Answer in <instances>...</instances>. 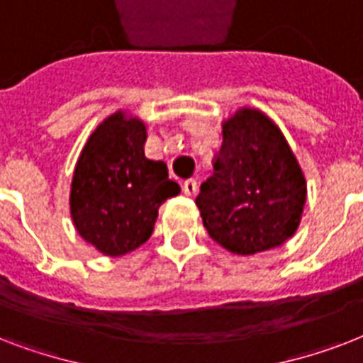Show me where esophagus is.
<instances>
[{"label":"esophagus","instance_id":"34e87169","mask_svg":"<svg viewBox=\"0 0 363 363\" xmlns=\"http://www.w3.org/2000/svg\"><path fill=\"white\" fill-rule=\"evenodd\" d=\"M182 192L186 194V196H194V194L198 192V182L194 181V179H186V181L182 182Z\"/></svg>","mask_w":363,"mask_h":363}]
</instances>
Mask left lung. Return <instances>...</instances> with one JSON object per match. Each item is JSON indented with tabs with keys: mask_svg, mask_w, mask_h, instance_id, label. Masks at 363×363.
Returning <instances> with one entry per match:
<instances>
[{
	"mask_svg": "<svg viewBox=\"0 0 363 363\" xmlns=\"http://www.w3.org/2000/svg\"><path fill=\"white\" fill-rule=\"evenodd\" d=\"M213 167L196 205L218 245L248 256L292 238L307 186L292 148L269 116L245 107L228 118Z\"/></svg>",
	"mask_w": 363,
	"mask_h": 363,
	"instance_id": "8db88e82",
	"label": "left lung"
}]
</instances>
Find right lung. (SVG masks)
<instances>
[{
  "instance_id": "obj_1",
  "label": "right lung",
  "mask_w": 363,
  "mask_h": 363,
  "mask_svg": "<svg viewBox=\"0 0 363 363\" xmlns=\"http://www.w3.org/2000/svg\"><path fill=\"white\" fill-rule=\"evenodd\" d=\"M147 128L118 111L88 137L71 181V218L105 256H122L154 232L160 205L181 192L162 160L145 156Z\"/></svg>"
}]
</instances>
